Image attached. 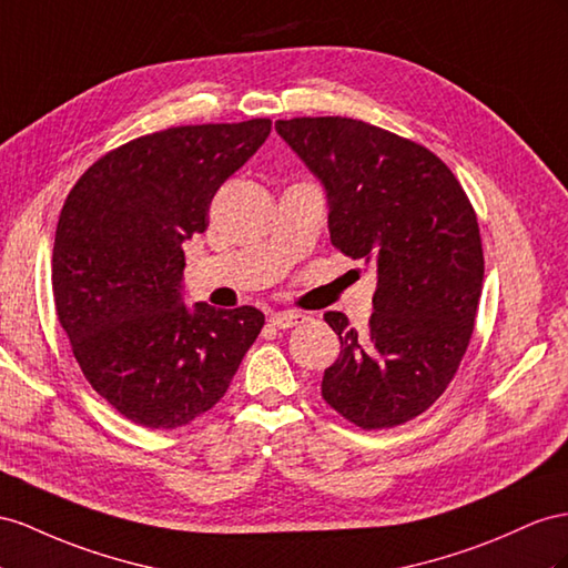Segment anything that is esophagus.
Here are the masks:
<instances>
[{
	"instance_id": "esophagus-1",
	"label": "esophagus",
	"mask_w": 568,
	"mask_h": 568,
	"mask_svg": "<svg viewBox=\"0 0 568 568\" xmlns=\"http://www.w3.org/2000/svg\"><path fill=\"white\" fill-rule=\"evenodd\" d=\"M304 318H307V316L300 314V312H275V314H271V324L275 328H293V326L302 324Z\"/></svg>"
}]
</instances>
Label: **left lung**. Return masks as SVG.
Instances as JSON below:
<instances>
[{
    "mask_svg": "<svg viewBox=\"0 0 568 568\" xmlns=\"http://www.w3.org/2000/svg\"><path fill=\"white\" fill-rule=\"evenodd\" d=\"M326 186L331 244L376 266L374 312L355 331L326 312L341 355L322 396L347 423H410L454 382L483 293L477 215L456 174L425 145L351 118L275 122Z\"/></svg>",
    "mask_w": 568,
    "mask_h": 568,
    "instance_id": "left-lung-1",
    "label": "left lung"
}]
</instances>
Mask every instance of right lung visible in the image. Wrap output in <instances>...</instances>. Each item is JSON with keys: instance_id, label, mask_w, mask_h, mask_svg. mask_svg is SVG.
<instances>
[{"instance_id": "obj_1", "label": "right lung", "mask_w": 568, "mask_h": 568, "mask_svg": "<svg viewBox=\"0 0 568 568\" xmlns=\"http://www.w3.org/2000/svg\"><path fill=\"white\" fill-rule=\"evenodd\" d=\"M271 120L186 124L126 141L71 189L52 250V293L95 394L149 429H178L225 396L264 326L256 307L182 302V244L209 227L221 184Z\"/></svg>"}]
</instances>
